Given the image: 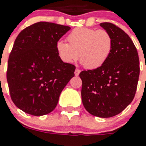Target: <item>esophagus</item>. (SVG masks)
Wrapping results in <instances>:
<instances>
[{
    "label": "esophagus",
    "instance_id": "1",
    "mask_svg": "<svg viewBox=\"0 0 146 146\" xmlns=\"http://www.w3.org/2000/svg\"><path fill=\"white\" fill-rule=\"evenodd\" d=\"M80 70H79V69H76V70H75V76H79L80 75Z\"/></svg>",
    "mask_w": 146,
    "mask_h": 146
}]
</instances>
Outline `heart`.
Instances as JSON below:
<instances>
[{
	"label": "heart",
	"mask_w": 146,
	"mask_h": 146,
	"mask_svg": "<svg viewBox=\"0 0 146 146\" xmlns=\"http://www.w3.org/2000/svg\"><path fill=\"white\" fill-rule=\"evenodd\" d=\"M68 43L58 41L56 50L58 57L66 64L80 58L86 69L102 66L108 59L113 48L111 34L104 29L91 28L74 29L67 36Z\"/></svg>",
	"instance_id": "b5f03b06"
}]
</instances>
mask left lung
<instances>
[{
    "mask_svg": "<svg viewBox=\"0 0 146 146\" xmlns=\"http://www.w3.org/2000/svg\"><path fill=\"white\" fill-rule=\"evenodd\" d=\"M100 26L112 37L111 54L102 66L82 71L80 77L86 110L92 115L106 118L122 112L133 100L140 70L138 52L129 35L110 23Z\"/></svg>",
    "mask_w": 146,
    "mask_h": 146,
    "instance_id": "1",
    "label": "left lung"
}]
</instances>
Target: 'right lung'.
Returning a JSON list of instances; mask_svg holds the SVG:
<instances>
[{
	"label": "right lung",
	"instance_id": "1",
	"mask_svg": "<svg viewBox=\"0 0 146 146\" xmlns=\"http://www.w3.org/2000/svg\"><path fill=\"white\" fill-rule=\"evenodd\" d=\"M70 26L38 22L24 29L15 40L8 60L7 80L16 106L42 116L56 108L76 66L60 59L56 43Z\"/></svg>",
	"mask_w": 146,
	"mask_h": 146
}]
</instances>
